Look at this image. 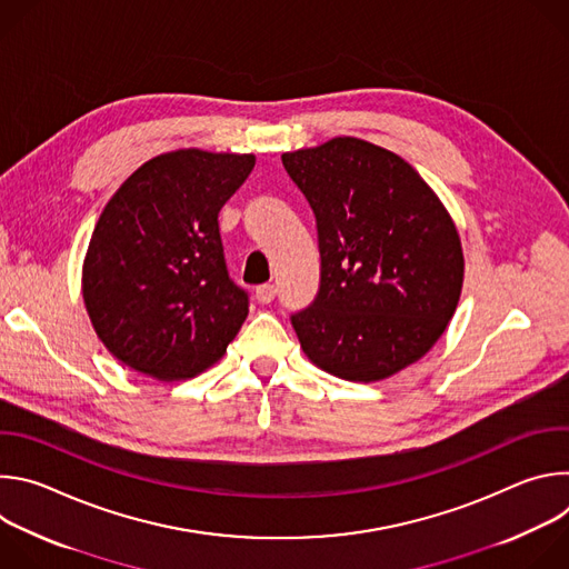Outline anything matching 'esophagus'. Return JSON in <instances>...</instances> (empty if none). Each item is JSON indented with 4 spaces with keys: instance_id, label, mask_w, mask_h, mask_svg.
I'll return each instance as SVG.
<instances>
[{
    "instance_id": "obj_1",
    "label": "esophagus",
    "mask_w": 569,
    "mask_h": 569,
    "mask_svg": "<svg viewBox=\"0 0 569 569\" xmlns=\"http://www.w3.org/2000/svg\"><path fill=\"white\" fill-rule=\"evenodd\" d=\"M274 295H277V288L272 283H263V286L257 288V299L261 303H270L274 299Z\"/></svg>"
}]
</instances>
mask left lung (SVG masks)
I'll list each match as a JSON object with an SVG mask.
<instances>
[{
  "label": "left lung",
  "instance_id": "left-lung-1",
  "mask_svg": "<svg viewBox=\"0 0 569 569\" xmlns=\"http://www.w3.org/2000/svg\"><path fill=\"white\" fill-rule=\"evenodd\" d=\"M281 161L319 233V295L292 315L306 358L365 385L421 360L463 288L461 238L446 204L402 157L358 137Z\"/></svg>",
  "mask_w": 569,
  "mask_h": 569
}]
</instances>
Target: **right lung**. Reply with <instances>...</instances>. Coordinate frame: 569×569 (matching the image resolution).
I'll use <instances>...</instances> for the list:
<instances>
[{
  "mask_svg": "<svg viewBox=\"0 0 569 569\" xmlns=\"http://www.w3.org/2000/svg\"><path fill=\"white\" fill-rule=\"evenodd\" d=\"M254 164L252 152H161L106 204L80 290L99 340L126 367L180 382L224 356L250 308L227 274L218 211Z\"/></svg>",
  "mask_w": 569,
  "mask_h": 569,
  "instance_id": "right-lung-1",
  "label": "right lung"
}]
</instances>
